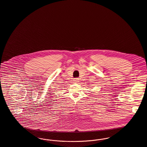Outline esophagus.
Segmentation results:
<instances>
[{
	"mask_svg": "<svg viewBox=\"0 0 147 147\" xmlns=\"http://www.w3.org/2000/svg\"><path fill=\"white\" fill-rule=\"evenodd\" d=\"M74 81L76 82H77L79 81V79L78 78H76V80H74Z\"/></svg>",
	"mask_w": 147,
	"mask_h": 147,
	"instance_id": "1",
	"label": "esophagus"
}]
</instances>
